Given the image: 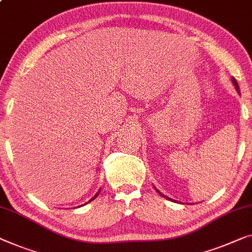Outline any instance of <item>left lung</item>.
Returning a JSON list of instances; mask_svg holds the SVG:
<instances>
[{"instance_id":"8db88e82","label":"left lung","mask_w":252,"mask_h":252,"mask_svg":"<svg viewBox=\"0 0 252 252\" xmlns=\"http://www.w3.org/2000/svg\"><path fill=\"white\" fill-rule=\"evenodd\" d=\"M232 83H233V84H234V86H235V89H236V91H238V93L240 94V87H239V85H238V82H236V79H235L234 77H232ZM155 189H156V188H155ZM156 191H157V192H158V193H159V194L162 196V198H166L167 200H170V201H173V199H170V198H168V196L163 195V194H162V193L159 191V189H156ZM174 201H175V200H174Z\"/></svg>"}]
</instances>
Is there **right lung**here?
<instances>
[{"instance_id": "right-lung-1", "label": "right lung", "mask_w": 252, "mask_h": 252, "mask_svg": "<svg viewBox=\"0 0 252 252\" xmlns=\"http://www.w3.org/2000/svg\"><path fill=\"white\" fill-rule=\"evenodd\" d=\"M99 193H100V191H99V192H97V193H96V194H95V195H94V196H93V198H92V199H91L89 202H91V201H92V200H94V199H95V198H96V196H97V195H99ZM83 206H84V205H83Z\"/></svg>"}]
</instances>
